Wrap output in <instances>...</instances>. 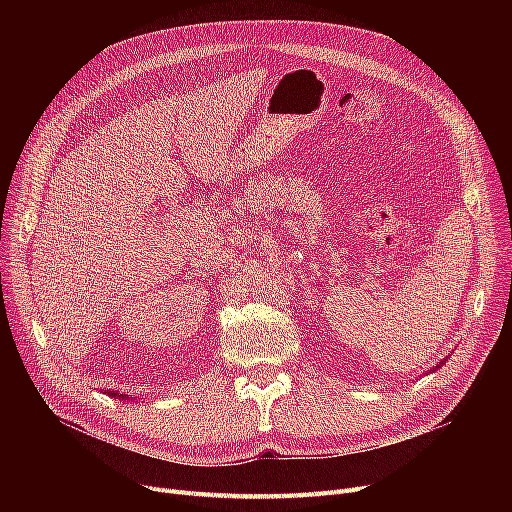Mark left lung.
Wrapping results in <instances>:
<instances>
[{
    "label": "left lung",
    "instance_id": "8db88e82",
    "mask_svg": "<svg viewBox=\"0 0 512 512\" xmlns=\"http://www.w3.org/2000/svg\"><path fill=\"white\" fill-rule=\"evenodd\" d=\"M444 363H446V359H444V361H442V363H440V365H444ZM440 365H436V367H434V369H429V371H436V369H438V367H440Z\"/></svg>",
    "mask_w": 512,
    "mask_h": 512
}]
</instances>
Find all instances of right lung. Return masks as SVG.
I'll use <instances>...</instances> for the list:
<instances>
[{
    "label": "right lung",
    "mask_w": 512,
    "mask_h": 512,
    "mask_svg": "<svg viewBox=\"0 0 512 512\" xmlns=\"http://www.w3.org/2000/svg\"><path fill=\"white\" fill-rule=\"evenodd\" d=\"M107 394H110V396H114V398L118 396V398H122V400H128V398H130L128 394H120V392H114V390H110V392H107ZM130 400H132V398H130Z\"/></svg>",
    "instance_id": "obj_1"
}]
</instances>
